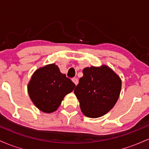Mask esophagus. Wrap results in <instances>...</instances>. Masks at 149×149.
Returning <instances> with one entry per match:
<instances>
[{"instance_id":"34e87169","label":"esophagus","mask_w":149,"mask_h":149,"mask_svg":"<svg viewBox=\"0 0 149 149\" xmlns=\"http://www.w3.org/2000/svg\"><path fill=\"white\" fill-rule=\"evenodd\" d=\"M72 80H73V83H74L75 85H78V80L77 79V78H73Z\"/></svg>"}]
</instances>
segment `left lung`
<instances>
[{
    "instance_id": "8db88e82",
    "label": "left lung",
    "mask_w": 149,
    "mask_h": 149,
    "mask_svg": "<svg viewBox=\"0 0 149 149\" xmlns=\"http://www.w3.org/2000/svg\"><path fill=\"white\" fill-rule=\"evenodd\" d=\"M74 90L80 110L92 118L105 115L118 100L122 81L107 65L85 67Z\"/></svg>"
}]
</instances>
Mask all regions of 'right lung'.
Here are the masks:
<instances>
[{"label": "right lung", "instance_id": "add662e5", "mask_svg": "<svg viewBox=\"0 0 149 149\" xmlns=\"http://www.w3.org/2000/svg\"><path fill=\"white\" fill-rule=\"evenodd\" d=\"M76 85L61 73L55 64L38 69L31 78L27 89L30 99L41 111L50 113L57 110L67 94Z\"/></svg>", "mask_w": 149, "mask_h": 149}]
</instances>
